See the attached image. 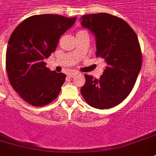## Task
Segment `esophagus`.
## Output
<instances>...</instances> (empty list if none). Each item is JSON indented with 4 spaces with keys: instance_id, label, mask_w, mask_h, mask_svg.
<instances>
[{
    "instance_id": "obj_1",
    "label": "esophagus",
    "mask_w": 156,
    "mask_h": 156,
    "mask_svg": "<svg viewBox=\"0 0 156 156\" xmlns=\"http://www.w3.org/2000/svg\"><path fill=\"white\" fill-rule=\"evenodd\" d=\"M77 74V73H76V72H72V73H69V74H68V76L70 77V78H73V77H74V76H76Z\"/></svg>"
}]
</instances>
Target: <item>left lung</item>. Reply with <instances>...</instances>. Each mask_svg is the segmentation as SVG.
Masks as SVG:
<instances>
[{"label": "left lung", "mask_w": 156, "mask_h": 156, "mask_svg": "<svg viewBox=\"0 0 156 156\" xmlns=\"http://www.w3.org/2000/svg\"><path fill=\"white\" fill-rule=\"evenodd\" d=\"M81 24L96 36V56L107 66L100 79L85 74L81 94L90 106L111 108L132 92L142 65L137 35L125 20L105 12L83 15Z\"/></svg>", "instance_id": "obj_1"}]
</instances>
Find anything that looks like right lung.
<instances>
[{
	"instance_id": "right-lung-1",
	"label": "right lung",
	"mask_w": 156,
	"mask_h": 156,
	"mask_svg": "<svg viewBox=\"0 0 156 156\" xmlns=\"http://www.w3.org/2000/svg\"><path fill=\"white\" fill-rule=\"evenodd\" d=\"M76 17L41 14L24 20L12 33L6 51V71L12 87L36 107L50 104L59 96L66 75L49 70L44 59L57 47L60 37Z\"/></svg>"
}]
</instances>
